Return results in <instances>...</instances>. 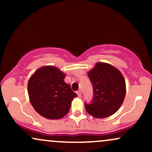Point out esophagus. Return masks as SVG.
Instances as JSON below:
<instances>
[{
  "instance_id": "obj_1",
  "label": "esophagus",
  "mask_w": 152,
  "mask_h": 152,
  "mask_svg": "<svg viewBox=\"0 0 152 152\" xmlns=\"http://www.w3.org/2000/svg\"><path fill=\"white\" fill-rule=\"evenodd\" d=\"M77 95L78 96V97H81L82 94H81V91H77Z\"/></svg>"
}]
</instances>
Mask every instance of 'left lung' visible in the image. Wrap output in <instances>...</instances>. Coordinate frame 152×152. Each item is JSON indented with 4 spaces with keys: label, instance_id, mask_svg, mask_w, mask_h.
Listing matches in <instances>:
<instances>
[{
    "label": "left lung",
    "instance_id": "8db88e82",
    "mask_svg": "<svg viewBox=\"0 0 152 152\" xmlns=\"http://www.w3.org/2000/svg\"><path fill=\"white\" fill-rule=\"evenodd\" d=\"M94 89L92 104H85L90 115L97 118L111 116L121 107L126 96V82L121 72L111 64L97 62L87 73Z\"/></svg>",
    "mask_w": 152,
    "mask_h": 152
}]
</instances>
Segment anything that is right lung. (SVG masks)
Masks as SVG:
<instances>
[{
	"instance_id": "add662e5",
	"label": "right lung",
	"mask_w": 152,
	"mask_h": 152,
	"mask_svg": "<svg viewBox=\"0 0 152 152\" xmlns=\"http://www.w3.org/2000/svg\"><path fill=\"white\" fill-rule=\"evenodd\" d=\"M66 74L53 66H44L33 74L28 93L36 112L48 119H60L70 110L77 94L64 81Z\"/></svg>"
}]
</instances>
